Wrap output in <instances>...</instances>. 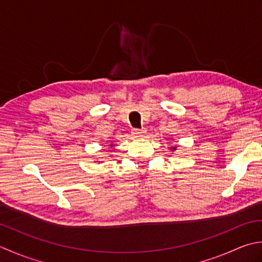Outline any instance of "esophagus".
<instances>
[{"instance_id": "obj_1", "label": "esophagus", "mask_w": 262, "mask_h": 262, "mask_svg": "<svg viewBox=\"0 0 262 262\" xmlns=\"http://www.w3.org/2000/svg\"><path fill=\"white\" fill-rule=\"evenodd\" d=\"M145 135H146L145 129H133L132 130V136L136 138H142Z\"/></svg>"}]
</instances>
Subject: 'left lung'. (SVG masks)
Here are the masks:
<instances>
[{"mask_svg": "<svg viewBox=\"0 0 262 262\" xmlns=\"http://www.w3.org/2000/svg\"><path fill=\"white\" fill-rule=\"evenodd\" d=\"M175 149H176V147H172V148H170V150H172V151H174V150H175Z\"/></svg>", "mask_w": 262, "mask_h": 262, "instance_id": "1", "label": "left lung"}]
</instances>
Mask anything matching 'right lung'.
Instances as JSON below:
<instances>
[{
	"instance_id": "right-lung-1",
	"label": "right lung",
	"mask_w": 262,
	"mask_h": 262,
	"mask_svg": "<svg viewBox=\"0 0 262 262\" xmlns=\"http://www.w3.org/2000/svg\"><path fill=\"white\" fill-rule=\"evenodd\" d=\"M111 146H113V145H111Z\"/></svg>"
}]
</instances>
